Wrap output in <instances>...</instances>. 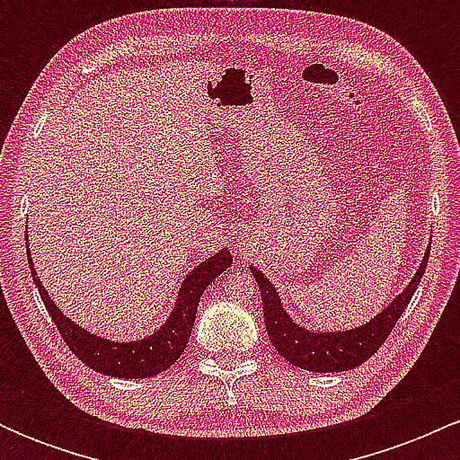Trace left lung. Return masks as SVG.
<instances>
[{"mask_svg":"<svg viewBox=\"0 0 460 460\" xmlns=\"http://www.w3.org/2000/svg\"><path fill=\"white\" fill-rule=\"evenodd\" d=\"M429 255L430 251H426L424 261H421L420 270L415 272L413 281L406 285L404 292L387 309L381 311L374 320H369L367 324L346 332H311L307 329H300L283 311V305L272 283L257 268H251L252 277L260 285L263 322H266L272 346L277 348V352L285 361L300 369H309V372H344V369L361 366L385 344L389 332L394 331L395 322L400 320L406 305L411 303L417 285L424 277Z\"/></svg>","mask_w":460,"mask_h":460,"instance_id":"left-lung-1","label":"left lung"}]
</instances>
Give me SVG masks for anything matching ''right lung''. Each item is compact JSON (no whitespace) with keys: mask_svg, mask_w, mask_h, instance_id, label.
<instances>
[{"mask_svg":"<svg viewBox=\"0 0 460 460\" xmlns=\"http://www.w3.org/2000/svg\"><path fill=\"white\" fill-rule=\"evenodd\" d=\"M231 263H234V257H231V252L226 251V248H223V251L216 252L214 257H209V260H205L200 266L194 268V270L188 274L186 281H183L181 289H179L177 305L175 309H172L171 318L166 320V324H164L157 332H153L151 337H146V340L131 341V344H119V341H108L103 340V337L91 335V332L84 331L82 326H77L75 322L68 320L66 315L56 307L54 300L49 298V294L43 289V285H40L39 277H36L34 272V266H31V260L30 268L51 320H54L58 331H60L62 340L66 341L68 350H71L79 361L86 363V366L94 369V372L105 374V376L149 378L171 367L172 363L183 355L190 340V332H192L194 318H197L199 300L203 296L205 288H208L218 274H223Z\"/></svg>","mask_w":460,"mask_h":460,"instance_id":"1","label":"right lung"}]
</instances>
